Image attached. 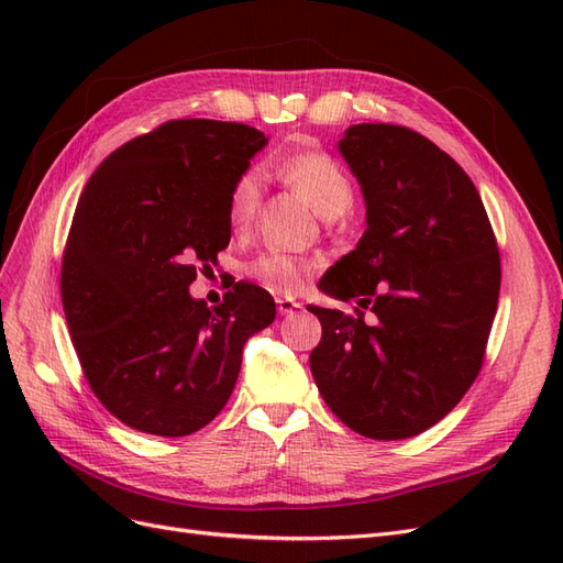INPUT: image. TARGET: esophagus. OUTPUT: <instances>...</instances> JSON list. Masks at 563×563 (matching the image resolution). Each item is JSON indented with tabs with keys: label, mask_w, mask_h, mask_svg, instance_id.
Masks as SVG:
<instances>
[{
	"label": "esophagus",
	"mask_w": 563,
	"mask_h": 563,
	"mask_svg": "<svg viewBox=\"0 0 563 563\" xmlns=\"http://www.w3.org/2000/svg\"><path fill=\"white\" fill-rule=\"evenodd\" d=\"M302 308L300 302H296L294 298H277V312L284 317H291L294 312H298Z\"/></svg>",
	"instance_id": "1"
}]
</instances>
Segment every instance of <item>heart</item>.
Listing matches in <instances>:
<instances>
[{"label": "heart", "instance_id": "heart-1", "mask_svg": "<svg viewBox=\"0 0 563 563\" xmlns=\"http://www.w3.org/2000/svg\"><path fill=\"white\" fill-rule=\"evenodd\" d=\"M269 172L298 192L323 218L343 216L354 201V185L345 166L327 150L305 147L286 152L269 164ZM263 201L261 176L244 172L234 178L228 195V220L234 230H246ZM249 275L269 291L296 294L310 279L314 263L300 255L265 251L246 267Z\"/></svg>", "mask_w": 563, "mask_h": 563}]
</instances>
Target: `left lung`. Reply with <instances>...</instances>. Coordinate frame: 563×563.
Listing matches in <instances>:
<instances>
[{"instance_id":"left-lung-1","label":"left lung","mask_w":563,"mask_h":563,"mask_svg":"<svg viewBox=\"0 0 563 563\" xmlns=\"http://www.w3.org/2000/svg\"><path fill=\"white\" fill-rule=\"evenodd\" d=\"M338 147L362 185L366 232L319 288L360 308L310 305L321 321L310 368L350 430L416 437L479 376L498 310V242L470 176L424 135L354 124Z\"/></svg>"}]
</instances>
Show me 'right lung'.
Returning a JSON list of instances; mask_svg holds the SVG:
<instances>
[{
	"label": "right lung",
	"instance_id": "1",
	"mask_svg": "<svg viewBox=\"0 0 563 563\" xmlns=\"http://www.w3.org/2000/svg\"><path fill=\"white\" fill-rule=\"evenodd\" d=\"M265 133L172 119L117 147L79 197L60 298L98 401L129 428L187 437L232 395L244 343L275 321L265 288L236 282L209 308L197 272L230 244L228 195Z\"/></svg>",
	"mask_w": 563,
	"mask_h": 563
}]
</instances>
